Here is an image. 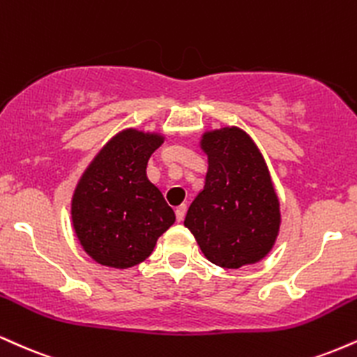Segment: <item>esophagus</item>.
<instances>
[{
  "label": "esophagus",
  "mask_w": 357,
  "mask_h": 357,
  "mask_svg": "<svg viewBox=\"0 0 357 357\" xmlns=\"http://www.w3.org/2000/svg\"><path fill=\"white\" fill-rule=\"evenodd\" d=\"M186 211H188L186 204H181V206H178V208H176V220H178V222H181L184 220V216H186Z\"/></svg>",
  "instance_id": "1"
}]
</instances>
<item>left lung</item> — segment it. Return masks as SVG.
<instances>
[{"label":"left lung","mask_w":357,"mask_h":357,"mask_svg":"<svg viewBox=\"0 0 357 357\" xmlns=\"http://www.w3.org/2000/svg\"><path fill=\"white\" fill-rule=\"evenodd\" d=\"M199 146L208 156V173L184 226L213 264L227 269L255 264L271 251L281 226L268 165L241 128L206 131Z\"/></svg>","instance_id":"obj_1"}]
</instances>
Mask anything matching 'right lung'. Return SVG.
<instances>
[{
	"label": "right lung",
	"instance_id": "add662e5",
	"mask_svg": "<svg viewBox=\"0 0 357 357\" xmlns=\"http://www.w3.org/2000/svg\"><path fill=\"white\" fill-rule=\"evenodd\" d=\"M162 143L160 132L119 131L76 184L73 227L86 255L98 264L128 269L143 263L176 221L161 191L146 176L148 160Z\"/></svg>",
	"mask_w": 357,
	"mask_h": 357
}]
</instances>
